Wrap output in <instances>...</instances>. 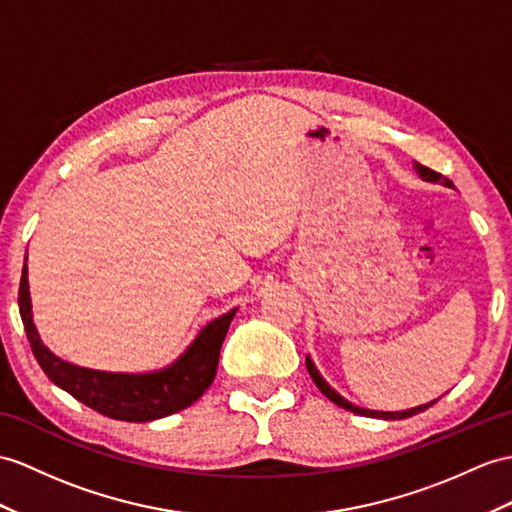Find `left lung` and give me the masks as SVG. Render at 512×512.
Segmentation results:
<instances>
[{
  "instance_id": "left-lung-1",
  "label": "left lung",
  "mask_w": 512,
  "mask_h": 512,
  "mask_svg": "<svg viewBox=\"0 0 512 512\" xmlns=\"http://www.w3.org/2000/svg\"><path fill=\"white\" fill-rule=\"evenodd\" d=\"M415 169H417V176L421 178V180H426V182H441L443 186H450V189H454V184H452V180H447V178H443L441 173H436V171H432V169H428V167H423V165H415ZM306 369H308V373H310V378H313V382L317 384V389L328 397L330 402H334L336 406H341V408H345V410H352L354 415H365V417H376V419H406V417H413V415H417V413H423V410L426 408H430L436 400H432V402H428V404H421V406H415V408H406V410H369V408H363V406H356V404H352V402H347L345 397L341 395V393H336L332 386L323 380V376L319 373V369L315 367V363H313V358L310 356H306Z\"/></svg>"
}]
</instances>
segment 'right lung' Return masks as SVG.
<instances>
[{
	"label": "right lung",
	"mask_w": 512,
	"mask_h": 512,
	"mask_svg": "<svg viewBox=\"0 0 512 512\" xmlns=\"http://www.w3.org/2000/svg\"><path fill=\"white\" fill-rule=\"evenodd\" d=\"M236 310L239 308H232L221 317L208 321L197 332L191 345L167 367L141 373L99 371L62 360L41 341V334L32 319L28 254L19 282V315L34 358L39 360L47 378L60 386L62 391L76 397L78 402L97 410V413L110 419L136 423L178 413V410L191 406L204 395L217 376L221 345Z\"/></svg>",
	"instance_id": "obj_1"
}]
</instances>
